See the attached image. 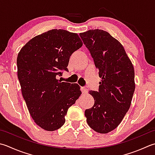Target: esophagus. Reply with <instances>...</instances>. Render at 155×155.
<instances>
[{"mask_svg": "<svg viewBox=\"0 0 155 155\" xmlns=\"http://www.w3.org/2000/svg\"><path fill=\"white\" fill-rule=\"evenodd\" d=\"M81 91L84 94L88 93V90L86 89L85 87H81Z\"/></svg>", "mask_w": 155, "mask_h": 155, "instance_id": "esophagus-1", "label": "esophagus"}]
</instances>
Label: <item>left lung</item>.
I'll return each mask as SVG.
<instances>
[{
    "mask_svg": "<svg viewBox=\"0 0 155 155\" xmlns=\"http://www.w3.org/2000/svg\"><path fill=\"white\" fill-rule=\"evenodd\" d=\"M79 35L101 78L98 91H89L95 104L84 115L93 130L106 134L119 126L131 105L135 90L134 66L123 45L108 32L91 29Z\"/></svg>",
    "mask_w": 155,
    "mask_h": 155,
    "instance_id": "obj_1",
    "label": "left lung"
}]
</instances>
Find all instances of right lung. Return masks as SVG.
<instances>
[{
	"instance_id": "1",
	"label": "right lung",
	"mask_w": 155,
	"mask_h": 155,
	"mask_svg": "<svg viewBox=\"0 0 155 155\" xmlns=\"http://www.w3.org/2000/svg\"><path fill=\"white\" fill-rule=\"evenodd\" d=\"M83 42L77 33L51 29L35 36L21 48L17 59L21 92L35 123L47 131L65 123L68 108L81 91L78 84L57 79L67 66L72 54Z\"/></svg>"
}]
</instances>
